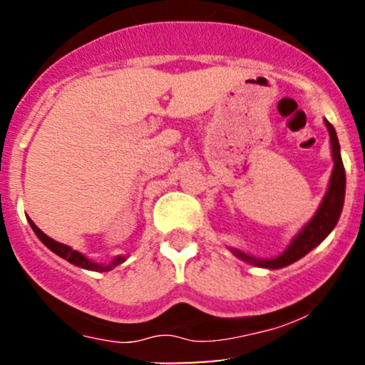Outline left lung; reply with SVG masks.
Wrapping results in <instances>:
<instances>
[{
    "label": "left lung",
    "instance_id": "8db88e82",
    "mask_svg": "<svg viewBox=\"0 0 365 365\" xmlns=\"http://www.w3.org/2000/svg\"><path fill=\"white\" fill-rule=\"evenodd\" d=\"M326 128L329 132L331 139V153H333V173H331L329 187L326 192L324 199H322L319 209L312 220L297 233L292 244L284 250L282 255L274 259H257L252 255L242 252L238 249H232V252L237 255L242 261L254 264L257 267H267V269H279V267L288 266V264L299 261L305 254H309L314 247H317L329 235L331 230L338 223V217L341 215L343 200H345V168H343L341 154H340V144H338L336 132H334L333 125L328 120H324Z\"/></svg>",
    "mask_w": 365,
    "mask_h": 365
}]
</instances>
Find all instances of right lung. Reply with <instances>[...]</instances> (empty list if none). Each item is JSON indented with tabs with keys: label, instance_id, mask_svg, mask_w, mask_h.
<instances>
[{
	"label": "right lung",
	"instance_id": "right-lung-1",
	"mask_svg": "<svg viewBox=\"0 0 365 365\" xmlns=\"http://www.w3.org/2000/svg\"><path fill=\"white\" fill-rule=\"evenodd\" d=\"M29 223H31L32 230H34L36 235L39 237V240L43 242V244L48 247L49 250H51V252H54L56 255H60V257H63V259H66V261H68L70 264H73V266L82 267V269L110 271V269H113V267L118 266V264H121V262L125 261V257H121V255H118V257L113 259L111 264H106V266H104V264L92 262L91 259H87L83 254L77 252V250H73L72 247H68V245H65V244H60V242H56V240H53V238H49L48 235H46V233H43L39 228H37L36 223L32 220H29Z\"/></svg>",
	"mask_w": 365,
	"mask_h": 365
}]
</instances>
